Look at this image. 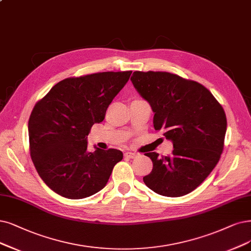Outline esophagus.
<instances>
[{
  "mask_svg": "<svg viewBox=\"0 0 251 251\" xmlns=\"http://www.w3.org/2000/svg\"><path fill=\"white\" fill-rule=\"evenodd\" d=\"M125 156L126 157H129V158H135V157L137 156L136 153H133V152H126L125 153Z\"/></svg>",
  "mask_w": 251,
  "mask_h": 251,
  "instance_id": "esophagus-1",
  "label": "esophagus"
}]
</instances>
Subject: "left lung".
<instances>
[{"label": "left lung", "mask_w": 251, "mask_h": 251, "mask_svg": "<svg viewBox=\"0 0 251 251\" xmlns=\"http://www.w3.org/2000/svg\"><path fill=\"white\" fill-rule=\"evenodd\" d=\"M130 80L152 107L154 128L174 146L172 156L146 154L153 169L145 184L163 197L190 193L220 159L226 132L224 108L201 83L176 74L134 71Z\"/></svg>", "instance_id": "1"}]
</instances>
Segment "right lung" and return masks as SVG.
<instances>
[{
  "instance_id": "obj_1",
  "label": "right lung",
  "mask_w": 251,
  "mask_h": 251,
  "mask_svg": "<svg viewBox=\"0 0 251 251\" xmlns=\"http://www.w3.org/2000/svg\"><path fill=\"white\" fill-rule=\"evenodd\" d=\"M132 71L100 72L63 79L34 106L29 120L31 158L40 178L60 196L80 200L106 185L120 150L88 151L92 126L106 109Z\"/></svg>"
}]
</instances>
